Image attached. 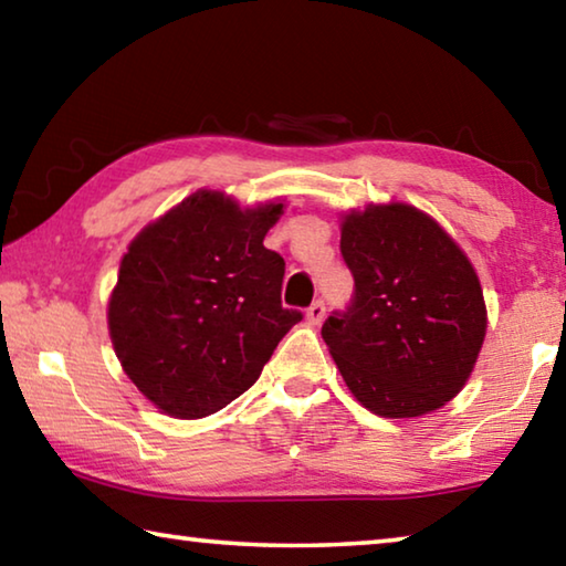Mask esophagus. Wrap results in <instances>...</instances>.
<instances>
[{"label": "esophagus", "mask_w": 566, "mask_h": 566, "mask_svg": "<svg viewBox=\"0 0 566 566\" xmlns=\"http://www.w3.org/2000/svg\"><path fill=\"white\" fill-rule=\"evenodd\" d=\"M324 304L322 302H314L310 310H306V319H310V324H319L324 319Z\"/></svg>", "instance_id": "obj_1"}]
</instances>
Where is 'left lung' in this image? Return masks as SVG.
Here are the masks:
<instances>
[{
  "instance_id": "8db88e82",
  "label": "left lung",
  "mask_w": 566,
  "mask_h": 566,
  "mask_svg": "<svg viewBox=\"0 0 566 566\" xmlns=\"http://www.w3.org/2000/svg\"><path fill=\"white\" fill-rule=\"evenodd\" d=\"M339 247L354 300L324 322L322 339L349 391L387 419L444 407L467 385L486 334L472 262L432 217L405 202L342 214Z\"/></svg>"
}]
</instances>
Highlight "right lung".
<instances>
[{
	"instance_id": "1",
	"label": "right lung",
	"mask_w": 566,
	"mask_h": 566,
	"mask_svg": "<svg viewBox=\"0 0 566 566\" xmlns=\"http://www.w3.org/2000/svg\"><path fill=\"white\" fill-rule=\"evenodd\" d=\"M282 214V202L242 209L199 189L129 242L109 337L124 375L165 415L202 419L244 395L302 319L282 306L284 260L264 247Z\"/></svg>"
}]
</instances>
